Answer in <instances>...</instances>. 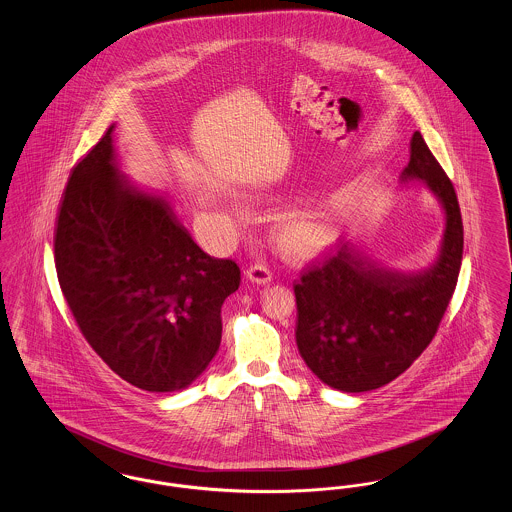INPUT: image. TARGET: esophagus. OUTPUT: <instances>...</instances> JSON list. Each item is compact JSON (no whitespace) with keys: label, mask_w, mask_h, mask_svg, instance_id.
Masks as SVG:
<instances>
[{"label":"esophagus","mask_w":512,"mask_h":512,"mask_svg":"<svg viewBox=\"0 0 512 512\" xmlns=\"http://www.w3.org/2000/svg\"><path fill=\"white\" fill-rule=\"evenodd\" d=\"M245 276L255 284H268L272 280V270L265 263H255L245 270Z\"/></svg>","instance_id":"34e87169"}]
</instances>
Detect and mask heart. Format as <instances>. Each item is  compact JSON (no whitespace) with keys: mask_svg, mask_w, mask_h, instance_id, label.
Listing matches in <instances>:
<instances>
[{"mask_svg":"<svg viewBox=\"0 0 512 512\" xmlns=\"http://www.w3.org/2000/svg\"><path fill=\"white\" fill-rule=\"evenodd\" d=\"M338 230L340 222L332 207L297 209L278 219L272 230V240L284 257L307 261L334 244Z\"/></svg>","mask_w":512,"mask_h":512,"instance_id":"1","label":"heart"}]
</instances>
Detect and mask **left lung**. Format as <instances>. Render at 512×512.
Instances as JSON below:
<instances>
[{"label": "left lung", "mask_w": 512, "mask_h": 512, "mask_svg": "<svg viewBox=\"0 0 512 512\" xmlns=\"http://www.w3.org/2000/svg\"><path fill=\"white\" fill-rule=\"evenodd\" d=\"M401 182H426L445 209L438 263L422 272L380 267L353 247L311 267L293 286L297 349L318 378L359 393L390 384L434 340L453 297L463 261V217L453 182L420 132Z\"/></svg>", "instance_id": "left-lung-1"}]
</instances>
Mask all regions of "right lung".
Masks as SVG:
<instances>
[{"label": "right lung", "mask_w": 512, "mask_h": 512, "mask_svg": "<svg viewBox=\"0 0 512 512\" xmlns=\"http://www.w3.org/2000/svg\"><path fill=\"white\" fill-rule=\"evenodd\" d=\"M113 124L74 167L55 222V268L82 336L146 391L190 386L217 355L220 307L240 286L232 259L195 244L171 205L130 186Z\"/></svg>", "instance_id": "obj_1"}]
</instances>
